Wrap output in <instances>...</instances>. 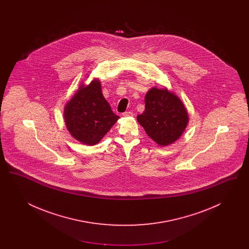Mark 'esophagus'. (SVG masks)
I'll return each instance as SVG.
<instances>
[{"label":"esophagus","mask_w":249,"mask_h":249,"mask_svg":"<svg viewBox=\"0 0 249 249\" xmlns=\"http://www.w3.org/2000/svg\"><path fill=\"white\" fill-rule=\"evenodd\" d=\"M122 116L125 117V118H127V117H132V116H133V113L130 112V111H129V112H125V113L122 114Z\"/></svg>","instance_id":"esophagus-1"}]
</instances>
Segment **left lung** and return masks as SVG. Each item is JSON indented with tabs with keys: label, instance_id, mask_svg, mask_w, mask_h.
Returning a JSON list of instances; mask_svg holds the SVG:
<instances>
[{
	"label": "left lung",
	"instance_id": "obj_1",
	"mask_svg": "<svg viewBox=\"0 0 249 249\" xmlns=\"http://www.w3.org/2000/svg\"><path fill=\"white\" fill-rule=\"evenodd\" d=\"M144 103L145 109L137 120L146 134L161 146L179 139L189 123V116L178 96L155 87L145 94Z\"/></svg>",
	"mask_w": 249,
	"mask_h": 249
}]
</instances>
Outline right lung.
Returning <instances> with one entry per match:
<instances>
[{
	"instance_id": "right-lung-1",
	"label": "right lung",
	"mask_w": 249,
	"mask_h": 249,
	"mask_svg": "<svg viewBox=\"0 0 249 249\" xmlns=\"http://www.w3.org/2000/svg\"><path fill=\"white\" fill-rule=\"evenodd\" d=\"M63 115L71 136L88 145L100 142L119 119L102 93L98 79L79 87L64 107Z\"/></svg>"
}]
</instances>
